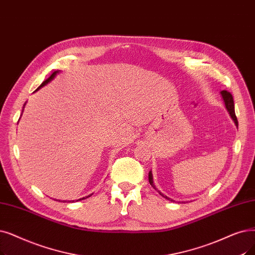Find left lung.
<instances>
[{"mask_svg":"<svg viewBox=\"0 0 255 255\" xmlns=\"http://www.w3.org/2000/svg\"><path fill=\"white\" fill-rule=\"evenodd\" d=\"M221 94H222V96H223V99H224V102H225V105H226L227 110L229 112V114H230L232 120L235 121V123H236V125H237V127H238L239 123H238V119H237V116H236V113H235V104H234V98H232V95H231L229 92H227V91H222V92H221ZM149 182H150V184L155 189V186H154V184H153V178H152V173H151V172H149ZM155 190H156V189H155ZM157 192H158L163 198L168 199V200H171V199H170L169 197L164 196V195L161 194L159 191H157ZM171 201H173V200H171Z\"/></svg>","mask_w":255,"mask_h":255,"instance_id":"obj_1","label":"left lung"}]
</instances>
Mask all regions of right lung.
Listing matches in <instances>:
<instances>
[{
  "mask_svg": "<svg viewBox=\"0 0 255 255\" xmlns=\"http://www.w3.org/2000/svg\"><path fill=\"white\" fill-rule=\"evenodd\" d=\"M56 74H57V71H56V72H54V73H53V74H52V75H51V76L49 77V78H48L47 80H45V81H43V82H42V83H41V84H40V85L38 86V88H37V90H39V88H40V87H42L43 85H46V84H47L48 82H50V81H51V80H52V79L54 78V77H55V75H56ZM37 90H36V91H37ZM91 196H92V195H88V196H86V197H84V198L78 199V200H77V201H79V200H83V199H85V198H88V197H91ZM68 202H71V201H68ZM72 202H74V201H72Z\"/></svg>",
  "mask_w": 255,
  "mask_h": 255,
  "instance_id": "1",
  "label": "right lung"
}]
</instances>
